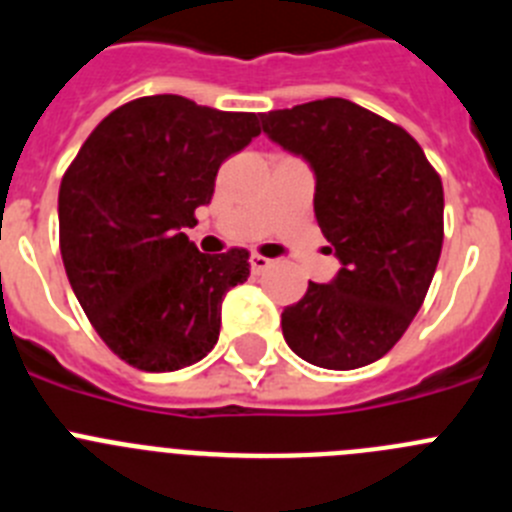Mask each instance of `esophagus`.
<instances>
[{
  "label": "esophagus",
  "mask_w": 512,
  "mask_h": 512,
  "mask_svg": "<svg viewBox=\"0 0 512 512\" xmlns=\"http://www.w3.org/2000/svg\"><path fill=\"white\" fill-rule=\"evenodd\" d=\"M248 264H251L253 274H261V271L269 269V266L274 264V261L266 259V256H261V253H251V259H248Z\"/></svg>",
  "instance_id": "34e87169"
}]
</instances>
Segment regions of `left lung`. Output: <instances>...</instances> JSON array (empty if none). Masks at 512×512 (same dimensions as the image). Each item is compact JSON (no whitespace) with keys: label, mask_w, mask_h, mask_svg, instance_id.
<instances>
[{"label":"left lung","mask_w":512,"mask_h":512,"mask_svg":"<svg viewBox=\"0 0 512 512\" xmlns=\"http://www.w3.org/2000/svg\"><path fill=\"white\" fill-rule=\"evenodd\" d=\"M266 137L314 175V218L340 271L281 312L302 360L330 370L375 363L401 340L437 271L442 180L411 134L345 98L261 114Z\"/></svg>","instance_id":"left-lung-1"}]
</instances>
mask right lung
<instances>
[{
  "label": "right lung",
  "mask_w": 512,
  "mask_h": 512,
  "mask_svg": "<svg viewBox=\"0 0 512 512\" xmlns=\"http://www.w3.org/2000/svg\"><path fill=\"white\" fill-rule=\"evenodd\" d=\"M259 134L256 114L144 96L106 116L65 172V274L101 340L134 368L180 370L218 342L248 251L200 253L182 228L213 198L220 164Z\"/></svg>",
  "instance_id": "obj_1"
}]
</instances>
